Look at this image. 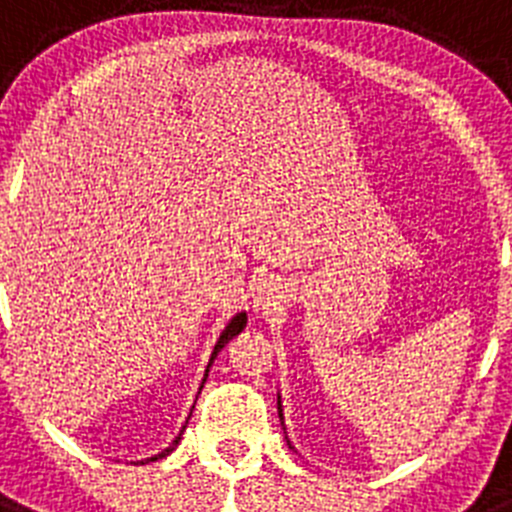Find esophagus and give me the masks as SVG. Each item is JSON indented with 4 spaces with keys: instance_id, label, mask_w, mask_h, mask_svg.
Masks as SVG:
<instances>
[{
    "instance_id": "34e87169",
    "label": "esophagus",
    "mask_w": 512,
    "mask_h": 512,
    "mask_svg": "<svg viewBox=\"0 0 512 512\" xmlns=\"http://www.w3.org/2000/svg\"><path fill=\"white\" fill-rule=\"evenodd\" d=\"M282 300L284 292L277 279H261L259 287H256V295H253V307L261 312H271L277 310V305Z\"/></svg>"
}]
</instances>
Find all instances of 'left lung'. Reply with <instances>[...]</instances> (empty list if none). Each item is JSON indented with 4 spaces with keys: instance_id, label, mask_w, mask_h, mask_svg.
Returning <instances> with one entry per match:
<instances>
[{
    "instance_id": "1",
    "label": "left lung",
    "mask_w": 512,
    "mask_h": 512,
    "mask_svg": "<svg viewBox=\"0 0 512 512\" xmlns=\"http://www.w3.org/2000/svg\"><path fill=\"white\" fill-rule=\"evenodd\" d=\"M277 408H279V420H282V425H284V413H282V397L277 395ZM289 443V441H287ZM289 449H295V446H292V443H289Z\"/></svg>"
}]
</instances>
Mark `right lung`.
<instances>
[{
    "label": "right lung",
    "instance_id": "right-lung-1",
    "mask_svg": "<svg viewBox=\"0 0 512 512\" xmlns=\"http://www.w3.org/2000/svg\"><path fill=\"white\" fill-rule=\"evenodd\" d=\"M246 323H248V315H246V312H243V310H241V312H235L233 318L228 320V325H225V330H223V333H220V338H217V341H215V348H212L210 361H207V369H205V377H202V384H200V392H202V387H205V382H207V374H210L212 361H215L217 354L223 351L225 343L233 341V338L238 336V333H241L243 328H246ZM200 392H197V397H200ZM194 405H197V400H194ZM194 405H192V410H194ZM189 415H192V413H189ZM187 423H189V420H187ZM187 423L182 425V431H179V436H176L174 441H171L164 451H158V454L148 456V459H140V464H151V461H158V459H164V456H169L171 451H174L176 446H179V441H182V433H184V428H187Z\"/></svg>",
    "mask_w": 512,
    "mask_h": 512
}]
</instances>
